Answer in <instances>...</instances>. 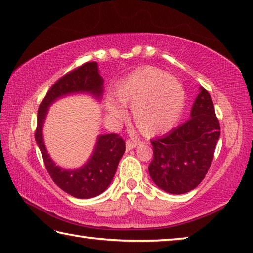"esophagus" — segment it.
<instances>
[{
    "instance_id": "1",
    "label": "esophagus",
    "mask_w": 253,
    "mask_h": 253,
    "mask_svg": "<svg viewBox=\"0 0 253 253\" xmlns=\"http://www.w3.org/2000/svg\"><path fill=\"white\" fill-rule=\"evenodd\" d=\"M138 143L139 142H137V140H126V151L128 152V151H130V149H132V148H135L137 145H138Z\"/></svg>"
}]
</instances>
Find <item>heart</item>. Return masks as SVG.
Instances as JSON below:
<instances>
[{
	"label": "heart",
	"instance_id": "heart-1",
	"mask_svg": "<svg viewBox=\"0 0 253 253\" xmlns=\"http://www.w3.org/2000/svg\"><path fill=\"white\" fill-rule=\"evenodd\" d=\"M105 104L107 121L119 124L131 108L132 119L146 136L164 134L176 125L185 106V92L174 77L157 68L145 67L122 80Z\"/></svg>",
	"mask_w": 253,
	"mask_h": 253
}]
</instances>
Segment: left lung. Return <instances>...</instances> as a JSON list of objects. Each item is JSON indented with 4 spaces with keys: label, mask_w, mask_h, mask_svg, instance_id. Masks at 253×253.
<instances>
[{
    "label": "left lung",
    "mask_w": 253,
    "mask_h": 253,
    "mask_svg": "<svg viewBox=\"0 0 253 253\" xmlns=\"http://www.w3.org/2000/svg\"><path fill=\"white\" fill-rule=\"evenodd\" d=\"M190 116L166 135L151 140L154 157L148 173L158 187L170 194L187 193L203 181L220 138L212 98L202 87Z\"/></svg>",
    "instance_id": "obj_1"
}]
</instances>
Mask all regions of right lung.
Segmentation results:
<instances>
[{"label": "right lung", "mask_w": 253, "mask_h": 253, "mask_svg": "<svg viewBox=\"0 0 253 253\" xmlns=\"http://www.w3.org/2000/svg\"><path fill=\"white\" fill-rule=\"evenodd\" d=\"M104 79L99 75L97 62H87L60 78L50 90L38 110V124L34 137L43 157L46 170L53 182L78 199H91L101 194L109 186L116 173L119 160L125 152V142L117 134L99 135L90 158L76 169L60 168L50 157L43 140V125L49 107L59 98L74 93H88L101 99Z\"/></svg>", "instance_id": "right-lung-1"}]
</instances>
